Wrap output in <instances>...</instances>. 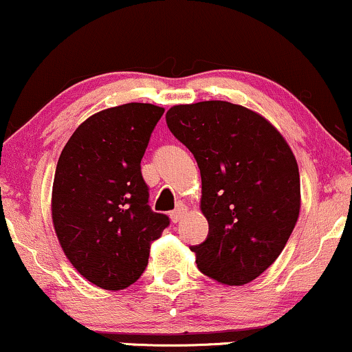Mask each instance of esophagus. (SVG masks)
<instances>
[{
  "mask_svg": "<svg viewBox=\"0 0 352 352\" xmlns=\"http://www.w3.org/2000/svg\"><path fill=\"white\" fill-rule=\"evenodd\" d=\"M186 212V206L184 203H179L177 204V208L173 209V211L170 212V217H172V221L173 222H179L182 217H184V214Z\"/></svg>",
  "mask_w": 352,
  "mask_h": 352,
  "instance_id": "34e87169",
  "label": "esophagus"
}]
</instances>
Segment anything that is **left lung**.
Segmentation results:
<instances>
[{
	"label": "left lung",
	"mask_w": 352,
	"mask_h": 352,
	"mask_svg": "<svg viewBox=\"0 0 352 352\" xmlns=\"http://www.w3.org/2000/svg\"><path fill=\"white\" fill-rule=\"evenodd\" d=\"M166 122L201 173L209 232L190 247L198 270L228 286L253 281L274 263L299 217L294 154L261 115L230 102L175 105Z\"/></svg>",
	"instance_id": "1"
}]
</instances>
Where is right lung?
<instances>
[{"label": "right lung", "mask_w": 352, "mask_h": 352, "mask_svg": "<svg viewBox=\"0 0 352 352\" xmlns=\"http://www.w3.org/2000/svg\"><path fill=\"white\" fill-rule=\"evenodd\" d=\"M164 113L124 104L89 117L61 151L52 193L56 237L89 283L118 291L140 279L149 245L170 224L149 206L141 159Z\"/></svg>", "instance_id": "1"}]
</instances>
